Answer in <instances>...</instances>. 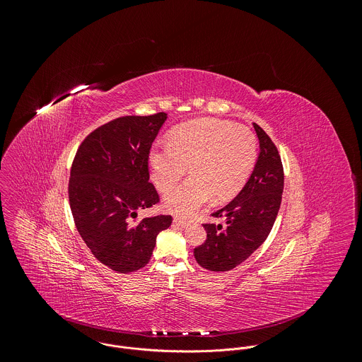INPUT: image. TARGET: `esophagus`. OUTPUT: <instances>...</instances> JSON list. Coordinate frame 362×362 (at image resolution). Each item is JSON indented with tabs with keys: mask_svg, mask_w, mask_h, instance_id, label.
<instances>
[{
	"mask_svg": "<svg viewBox=\"0 0 362 362\" xmlns=\"http://www.w3.org/2000/svg\"><path fill=\"white\" fill-rule=\"evenodd\" d=\"M174 223L175 225H178V226H181V228H187L188 226V222L185 221V219H182V218H174Z\"/></svg>",
	"mask_w": 362,
	"mask_h": 362,
	"instance_id": "1",
	"label": "esophagus"
}]
</instances>
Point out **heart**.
Masks as SVG:
<instances>
[{"mask_svg":"<svg viewBox=\"0 0 362 362\" xmlns=\"http://www.w3.org/2000/svg\"><path fill=\"white\" fill-rule=\"evenodd\" d=\"M168 141L150 148L151 178L167 192L189 165L191 177L164 197V206L182 216L195 214L212 195L225 201L238 194L257 156L256 137L247 127L218 119L181 123L170 132Z\"/></svg>","mask_w":362,"mask_h":362,"instance_id":"heart-1","label":"heart"}]
</instances>
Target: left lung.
Returning a JSON list of instances; mask_svg holds the SVG:
<instances>
[{
    "label": "left lung",
    "instance_id": "obj_1",
    "mask_svg": "<svg viewBox=\"0 0 362 362\" xmlns=\"http://www.w3.org/2000/svg\"><path fill=\"white\" fill-rule=\"evenodd\" d=\"M259 156L242 191L212 214L225 223H205L206 240L194 249L199 266L226 272L245 262L269 236L276 221L284 184L279 151L264 130L253 123Z\"/></svg>",
    "mask_w": 362,
    "mask_h": 362
}]
</instances>
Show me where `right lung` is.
<instances>
[{"label":"right lung","mask_w":362,"mask_h":362,"mask_svg":"<svg viewBox=\"0 0 362 362\" xmlns=\"http://www.w3.org/2000/svg\"><path fill=\"white\" fill-rule=\"evenodd\" d=\"M167 113L124 116L92 132L76 151L69 204L79 235L93 256L119 273L144 267L171 215L132 219L160 198L148 181V153Z\"/></svg>","instance_id":"add662e5"}]
</instances>
